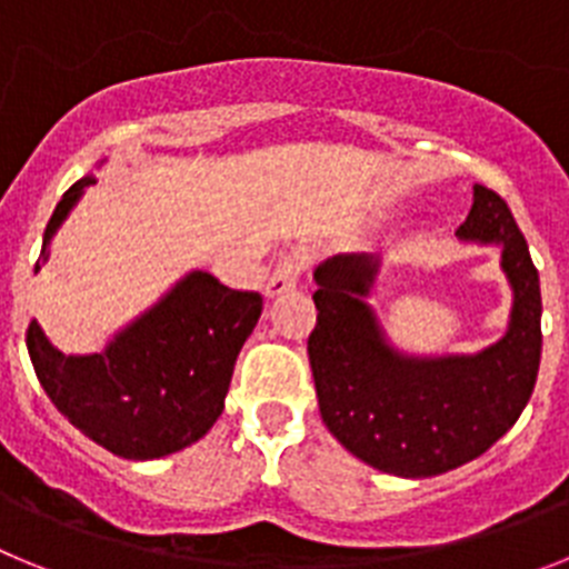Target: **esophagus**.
Returning a JSON list of instances; mask_svg holds the SVG:
<instances>
[{"mask_svg": "<svg viewBox=\"0 0 569 569\" xmlns=\"http://www.w3.org/2000/svg\"><path fill=\"white\" fill-rule=\"evenodd\" d=\"M301 270H305V256L293 253V256H284V259L276 264L273 276L268 279V284H264V293L273 299V296H281V293H290V290L299 284V276Z\"/></svg>", "mask_w": 569, "mask_h": 569, "instance_id": "obj_1", "label": "esophagus"}]
</instances>
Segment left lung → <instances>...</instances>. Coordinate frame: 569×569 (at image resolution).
<instances>
[{"label": "left lung", "instance_id": "left-lung-1", "mask_svg": "<svg viewBox=\"0 0 569 569\" xmlns=\"http://www.w3.org/2000/svg\"><path fill=\"white\" fill-rule=\"evenodd\" d=\"M456 236L501 244L512 288L507 333L476 356H407L387 341L367 305L379 256H333L313 273L319 316L308 356L321 421L356 459L401 479L487 453L516 425L539 376V270L505 199L476 184Z\"/></svg>", "mask_w": 569, "mask_h": 569}]
</instances>
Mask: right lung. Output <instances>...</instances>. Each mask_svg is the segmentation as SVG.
<instances>
[{
    "label": "right lung",
    "instance_id": "right-lung-1",
    "mask_svg": "<svg viewBox=\"0 0 569 569\" xmlns=\"http://www.w3.org/2000/svg\"><path fill=\"white\" fill-rule=\"evenodd\" d=\"M93 182L84 176L62 196L44 228L37 270L48 261L59 224ZM259 316V293L230 290L193 270L102 353L64 356L37 321L28 328V353L44 393L88 439L122 459H162L202 439L222 416L236 356Z\"/></svg>",
    "mask_w": 569,
    "mask_h": 569
}]
</instances>
